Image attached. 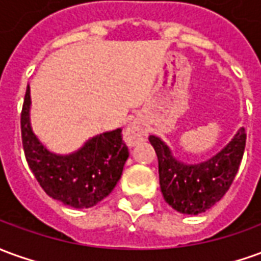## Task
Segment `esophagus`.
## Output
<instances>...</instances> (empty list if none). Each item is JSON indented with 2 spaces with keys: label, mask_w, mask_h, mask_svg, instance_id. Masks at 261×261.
Listing matches in <instances>:
<instances>
[{
  "label": "esophagus",
  "mask_w": 261,
  "mask_h": 261,
  "mask_svg": "<svg viewBox=\"0 0 261 261\" xmlns=\"http://www.w3.org/2000/svg\"><path fill=\"white\" fill-rule=\"evenodd\" d=\"M144 137H145V131L141 127L140 123H131L124 131V141L128 145H136L138 141H141Z\"/></svg>",
  "instance_id": "esophagus-1"
}]
</instances>
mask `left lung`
<instances>
[{"instance_id":"left-lung-1","label":"left lung","mask_w":261,"mask_h":261,"mask_svg":"<svg viewBox=\"0 0 261 261\" xmlns=\"http://www.w3.org/2000/svg\"><path fill=\"white\" fill-rule=\"evenodd\" d=\"M148 140L158 156L160 185L165 202L179 213L198 215L222 199L232 185L245 152L246 131L240 128L219 154L198 165L176 161L158 137L149 136Z\"/></svg>"}]
</instances>
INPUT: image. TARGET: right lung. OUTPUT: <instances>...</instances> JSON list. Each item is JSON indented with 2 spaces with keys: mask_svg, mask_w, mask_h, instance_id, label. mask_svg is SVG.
Here are the masks:
<instances>
[{
  "mask_svg": "<svg viewBox=\"0 0 261 261\" xmlns=\"http://www.w3.org/2000/svg\"><path fill=\"white\" fill-rule=\"evenodd\" d=\"M29 86L21 112V136L25 158L42 189L65 205L90 207L105 199L117 185L128 158L121 130L89 140L70 155H56L45 148L29 124Z\"/></svg>",
  "mask_w": 261,
  "mask_h": 261,
  "instance_id": "add662e5",
  "label": "right lung"
}]
</instances>
